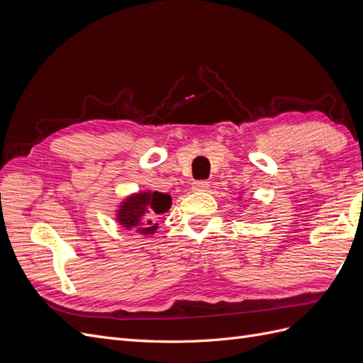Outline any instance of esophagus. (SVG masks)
<instances>
[{
  "label": "esophagus",
  "mask_w": 363,
  "mask_h": 363,
  "mask_svg": "<svg viewBox=\"0 0 363 363\" xmlns=\"http://www.w3.org/2000/svg\"><path fill=\"white\" fill-rule=\"evenodd\" d=\"M208 189V182L206 180H199L192 183V191L194 192H204Z\"/></svg>",
  "instance_id": "34e87169"
}]
</instances>
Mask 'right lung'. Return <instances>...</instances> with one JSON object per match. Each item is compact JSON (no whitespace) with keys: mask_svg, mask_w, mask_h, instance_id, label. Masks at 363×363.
<instances>
[{"mask_svg":"<svg viewBox=\"0 0 363 363\" xmlns=\"http://www.w3.org/2000/svg\"><path fill=\"white\" fill-rule=\"evenodd\" d=\"M172 204L171 195L159 191L131 194L119 204L116 221L119 225L139 235H152L159 227L156 219L168 212Z\"/></svg>","mask_w":363,"mask_h":363,"instance_id":"obj_1","label":"right lung"}]
</instances>
